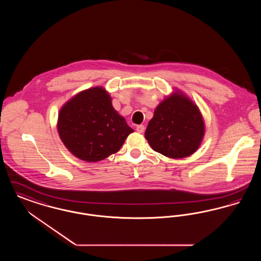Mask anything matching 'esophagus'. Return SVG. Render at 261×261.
Listing matches in <instances>:
<instances>
[{"mask_svg": "<svg viewBox=\"0 0 261 261\" xmlns=\"http://www.w3.org/2000/svg\"><path fill=\"white\" fill-rule=\"evenodd\" d=\"M136 130L138 133H143L145 131V126L144 125H138L136 127Z\"/></svg>", "mask_w": 261, "mask_h": 261, "instance_id": "1", "label": "esophagus"}]
</instances>
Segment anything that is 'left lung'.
<instances>
[{"label": "left lung", "instance_id": "obj_1", "mask_svg": "<svg viewBox=\"0 0 261 261\" xmlns=\"http://www.w3.org/2000/svg\"><path fill=\"white\" fill-rule=\"evenodd\" d=\"M203 133L198 107L185 96L174 94L155 109L145 137L153 150L171 159H183L198 149Z\"/></svg>", "mask_w": 261, "mask_h": 261}]
</instances>
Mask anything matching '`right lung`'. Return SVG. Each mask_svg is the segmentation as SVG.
Instances as JSON below:
<instances>
[{
    "mask_svg": "<svg viewBox=\"0 0 261 261\" xmlns=\"http://www.w3.org/2000/svg\"><path fill=\"white\" fill-rule=\"evenodd\" d=\"M64 146L85 162H99L118 151L134 130L113 109L102 88L88 89L62 107L58 122Z\"/></svg>",
    "mask_w": 261,
    "mask_h": 261,
    "instance_id": "right-lung-1",
    "label": "right lung"
}]
</instances>
